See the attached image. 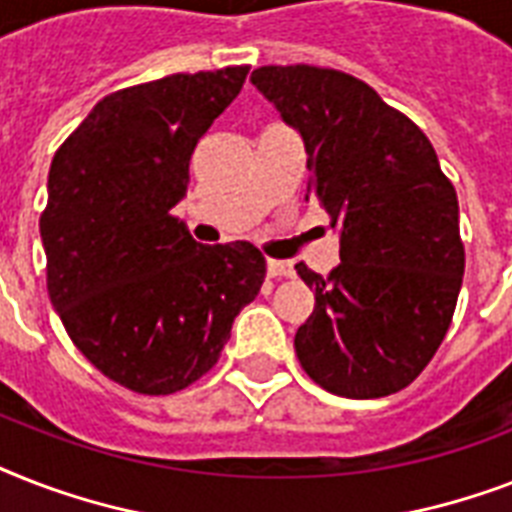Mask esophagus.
Segmentation results:
<instances>
[{"instance_id":"34e87169","label":"esophagus","mask_w":512,"mask_h":512,"mask_svg":"<svg viewBox=\"0 0 512 512\" xmlns=\"http://www.w3.org/2000/svg\"><path fill=\"white\" fill-rule=\"evenodd\" d=\"M265 268H268V276H271V279H289V276L295 273L292 263H287V260H276V257H268V260H265Z\"/></svg>"}]
</instances>
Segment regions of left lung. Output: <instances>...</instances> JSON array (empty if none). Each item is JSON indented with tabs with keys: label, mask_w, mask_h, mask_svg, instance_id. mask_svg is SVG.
I'll list each match as a JSON object with an SVG mask.
<instances>
[{
	"label": "left lung",
	"mask_w": 512,
	"mask_h": 512,
	"mask_svg": "<svg viewBox=\"0 0 512 512\" xmlns=\"http://www.w3.org/2000/svg\"><path fill=\"white\" fill-rule=\"evenodd\" d=\"M252 84L300 130L308 193L340 228V265L297 263L316 305L295 335L300 366L345 398L398 393L436 356L465 273L460 204L425 132L356 76L260 66Z\"/></svg>",
	"instance_id": "1"
}]
</instances>
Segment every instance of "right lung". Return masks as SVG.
<instances>
[{
    "label": "right lung",
    "instance_id": "right-lung-1",
    "mask_svg": "<svg viewBox=\"0 0 512 512\" xmlns=\"http://www.w3.org/2000/svg\"><path fill=\"white\" fill-rule=\"evenodd\" d=\"M249 66L172 74L100 100L55 151L39 217L47 292L98 372L170 396L217 364L265 281L249 241L204 247L172 215L196 143Z\"/></svg>",
    "mask_w": 512,
    "mask_h": 512
}]
</instances>
